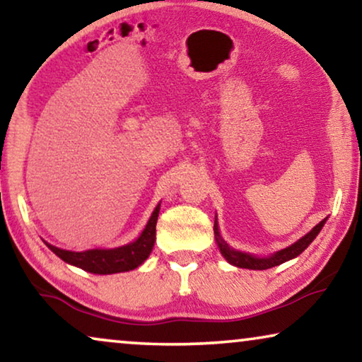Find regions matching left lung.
I'll list each match as a JSON object with an SVG mask.
<instances>
[{"mask_svg":"<svg viewBox=\"0 0 362 362\" xmlns=\"http://www.w3.org/2000/svg\"><path fill=\"white\" fill-rule=\"evenodd\" d=\"M325 221L326 219L321 221L318 226H315L313 229L308 232V234H306L305 237H301L300 240H296L293 245H290L284 250L276 252V254H274L272 257H265V259H259V257H252L249 254H245V252H239V250L230 249V247L227 245L226 242L222 240V237L219 235V227H217V221L214 222V234H216V240H217V245H219L221 254L224 255V259L229 262V264L235 265V267H240V269L267 270V269H272V267L284 264V262H286V260L298 257L301 252H303L306 247H308L311 242L315 240V237L320 234L321 227L325 226Z\"/></svg>","mask_w":362,"mask_h":362,"instance_id":"left-lung-1","label":"left lung"}]
</instances>
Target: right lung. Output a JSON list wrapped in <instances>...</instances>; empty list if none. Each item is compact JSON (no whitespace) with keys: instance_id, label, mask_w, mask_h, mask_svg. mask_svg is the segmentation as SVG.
<instances>
[{"instance_id":"1","label":"right lung","mask_w":362,"mask_h":362,"mask_svg":"<svg viewBox=\"0 0 362 362\" xmlns=\"http://www.w3.org/2000/svg\"><path fill=\"white\" fill-rule=\"evenodd\" d=\"M160 214V204L153 211V214L148 221L145 230L132 244L118 247V249H95L86 252H71L57 249L51 244L46 245L56 254L59 259H62L67 264L76 265L78 269L90 272V274L107 275L118 274V272H128L140 267L143 262L151 254L153 244L156 239V221Z\"/></svg>"}]
</instances>
